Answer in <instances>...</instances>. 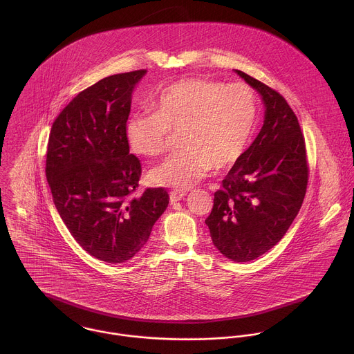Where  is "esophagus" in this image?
Returning <instances> with one entry per match:
<instances>
[{
  "instance_id": "1",
  "label": "esophagus",
  "mask_w": 354,
  "mask_h": 354,
  "mask_svg": "<svg viewBox=\"0 0 354 354\" xmlns=\"http://www.w3.org/2000/svg\"><path fill=\"white\" fill-rule=\"evenodd\" d=\"M185 195H187L185 191H171L170 192V203L173 204V203L180 202Z\"/></svg>"
}]
</instances>
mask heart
<instances>
[{"mask_svg":"<svg viewBox=\"0 0 354 354\" xmlns=\"http://www.w3.org/2000/svg\"><path fill=\"white\" fill-rule=\"evenodd\" d=\"M257 101L252 87L209 79H184L163 88L152 111H138L127 122L132 151L159 156L171 132L181 133V150L150 171L156 185L189 188L214 167L225 170L240 160L252 138Z\"/></svg>","mask_w":354,"mask_h":354,"instance_id":"1","label":"heart"}]
</instances>
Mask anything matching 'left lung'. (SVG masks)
Instances as JSON below:
<instances>
[{"label": "left lung", "instance_id": "1", "mask_svg": "<svg viewBox=\"0 0 354 354\" xmlns=\"http://www.w3.org/2000/svg\"><path fill=\"white\" fill-rule=\"evenodd\" d=\"M236 72L261 95L264 124L214 194L205 225L223 256L250 261L277 245L293 223L309 167L299 120L286 100L252 76Z\"/></svg>", "mask_w": 354, "mask_h": 354}]
</instances>
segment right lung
I'll return each mask as SVG.
<instances>
[{"label":"right lung","mask_w":354,"mask_h":354,"mask_svg":"<svg viewBox=\"0 0 354 354\" xmlns=\"http://www.w3.org/2000/svg\"><path fill=\"white\" fill-rule=\"evenodd\" d=\"M146 72L113 75L79 93L54 120L48 143L46 178L61 219L86 252L113 264L145 248L169 204L165 188L135 196L142 165L125 128Z\"/></svg>","instance_id":"obj_1"}]
</instances>
